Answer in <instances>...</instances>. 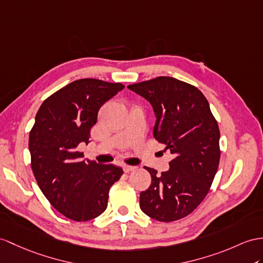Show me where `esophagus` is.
<instances>
[{
	"label": "esophagus",
	"mask_w": 263,
	"mask_h": 263,
	"mask_svg": "<svg viewBox=\"0 0 263 263\" xmlns=\"http://www.w3.org/2000/svg\"><path fill=\"white\" fill-rule=\"evenodd\" d=\"M123 168H124V172H125V173H129V172L135 170L136 167H135V166H130V165H124Z\"/></svg>",
	"instance_id": "esophagus-1"
}]
</instances>
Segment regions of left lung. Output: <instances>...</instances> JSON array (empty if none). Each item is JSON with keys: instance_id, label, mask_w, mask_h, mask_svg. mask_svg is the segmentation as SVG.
I'll return each instance as SVG.
<instances>
[{"instance_id": "obj_1", "label": "left lung", "mask_w": 263, "mask_h": 263, "mask_svg": "<svg viewBox=\"0 0 263 263\" xmlns=\"http://www.w3.org/2000/svg\"><path fill=\"white\" fill-rule=\"evenodd\" d=\"M142 96L155 112L153 135L174 154L170 170L145 167L151 186L140 193L139 205L152 219L173 222L187 216L209 193L220 163V130L204 95L172 77L127 87Z\"/></svg>"}]
</instances>
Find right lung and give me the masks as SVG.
<instances>
[{
    "label": "right lung",
    "mask_w": 263,
    "mask_h": 263,
    "mask_svg": "<svg viewBox=\"0 0 263 263\" xmlns=\"http://www.w3.org/2000/svg\"><path fill=\"white\" fill-rule=\"evenodd\" d=\"M125 88L121 83L79 79L43 101L29 137L31 167L37 185L58 212L78 222L107 209L111 185L123 168L82 159L100 107Z\"/></svg>",
    "instance_id": "obj_1"
}]
</instances>
